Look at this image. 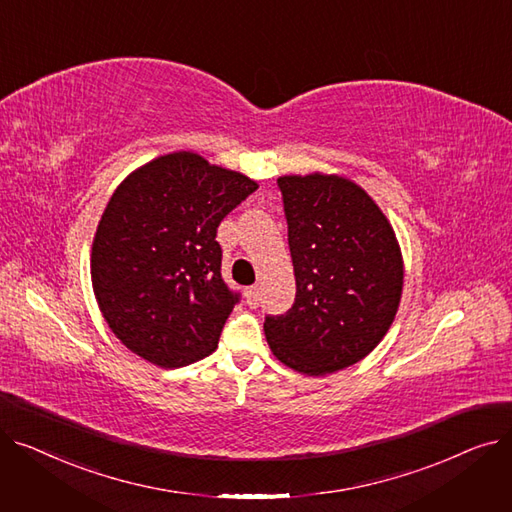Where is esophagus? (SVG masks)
<instances>
[{"mask_svg":"<svg viewBox=\"0 0 512 512\" xmlns=\"http://www.w3.org/2000/svg\"><path fill=\"white\" fill-rule=\"evenodd\" d=\"M245 301L249 307H257L259 305V297H257V288L251 286V288H245Z\"/></svg>","mask_w":512,"mask_h":512,"instance_id":"1","label":"esophagus"}]
</instances>
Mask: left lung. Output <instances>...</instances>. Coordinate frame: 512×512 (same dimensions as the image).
<instances>
[{"mask_svg": "<svg viewBox=\"0 0 512 512\" xmlns=\"http://www.w3.org/2000/svg\"><path fill=\"white\" fill-rule=\"evenodd\" d=\"M297 299L265 317L278 361L326 375L365 359L390 330L402 294V255L382 209L336 174L282 176Z\"/></svg>", "mask_w": 512, "mask_h": 512, "instance_id": "left-lung-1", "label": "left lung"}]
</instances>
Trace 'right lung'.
<instances>
[{"label":"right lung","instance_id":"right-lung-1","mask_svg":"<svg viewBox=\"0 0 512 512\" xmlns=\"http://www.w3.org/2000/svg\"><path fill=\"white\" fill-rule=\"evenodd\" d=\"M255 191V180L193 151L161 155L116 188L93 238L91 280L107 326L132 353L172 369L218 348L238 292L222 278L215 236Z\"/></svg>","mask_w":512,"mask_h":512}]
</instances>
